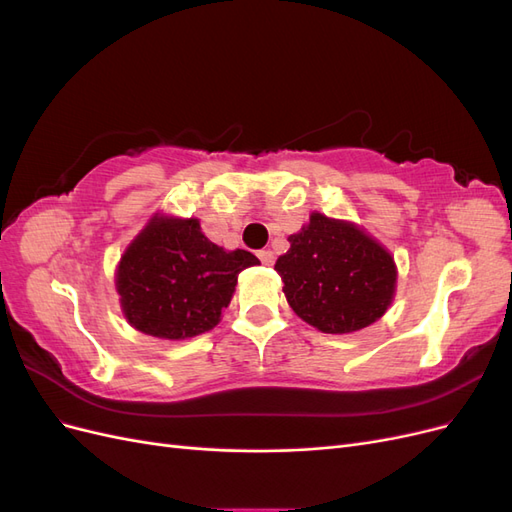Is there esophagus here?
Here are the masks:
<instances>
[{"label":"esophagus","instance_id":"esophagus-1","mask_svg":"<svg viewBox=\"0 0 512 512\" xmlns=\"http://www.w3.org/2000/svg\"><path fill=\"white\" fill-rule=\"evenodd\" d=\"M258 258H260L262 265H267V267H271L273 260H275V256H273L271 250H260V252H258Z\"/></svg>","mask_w":512,"mask_h":512}]
</instances>
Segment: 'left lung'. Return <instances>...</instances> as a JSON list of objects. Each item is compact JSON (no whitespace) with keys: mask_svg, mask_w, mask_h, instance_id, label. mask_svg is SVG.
<instances>
[{"mask_svg":"<svg viewBox=\"0 0 512 512\" xmlns=\"http://www.w3.org/2000/svg\"><path fill=\"white\" fill-rule=\"evenodd\" d=\"M275 271L294 314L322 333H352L376 322L391 305L397 269L391 254L348 222L312 213L290 235Z\"/></svg>","mask_w":512,"mask_h":512,"instance_id":"obj_1","label":"left lung"}]
</instances>
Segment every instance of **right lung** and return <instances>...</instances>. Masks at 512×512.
I'll return each mask as SVG.
<instances>
[{"label":"right lung","instance_id":"obj_1","mask_svg":"<svg viewBox=\"0 0 512 512\" xmlns=\"http://www.w3.org/2000/svg\"><path fill=\"white\" fill-rule=\"evenodd\" d=\"M254 265L252 252H226L209 241L198 220L153 218L119 262L123 314L153 337L200 335L220 322L239 273Z\"/></svg>","mask_w":512,"mask_h":512}]
</instances>
